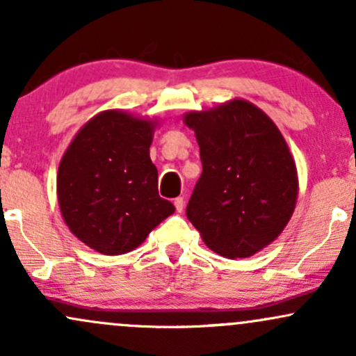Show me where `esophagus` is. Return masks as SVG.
Wrapping results in <instances>:
<instances>
[{"mask_svg": "<svg viewBox=\"0 0 356 356\" xmlns=\"http://www.w3.org/2000/svg\"><path fill=\"white\" fill-rule=\"evenodd\" d=\"M174 206H175V209H177V212H182L184 211V197H175Z\"/></svg>", "mask_w": 356, "mask_h": 356, "instance_id": "1", "label": "esophagus"}]
</instances>
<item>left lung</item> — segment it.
I'll use <instances>...</instances> for the list:
<instances>
[{
  "mask_svg": "<svg viewBox=\"0 0 356 356\" xmlns=\"http://www.w3.org/2000/svg\"><path fill=\"white\" fill-rule=\"evenodd\" d=\"M184 124L195 132L202 162L187 219L218 254H256L283 232L296 206V165L284 137L241 99L186 113Z\"/></svg>",
  "mask_w": 356,
  "mask_h": 356,
  "instance_id": "left-lung-1",
  "label": "left lung"
}]
</instances>
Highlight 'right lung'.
<instances>
[{
    "label": "right lung",
    "instance_id": "obj_1",
    "mask_svg": "<svg viewBox=\"0 0 356 356\" xmlns=\"http://www.w3.org/2000/svg\"><path fill=\"white\" fill-rule=\"evenodd\" d=\"M155 120L105 110L79 130L63 154L56 194L73 234L102 254H124L145 241L172 202L157 191L149 155Z\"/></svg>",
    "mask_w": 356,
    "mask_h": 356
}]
</instances>
